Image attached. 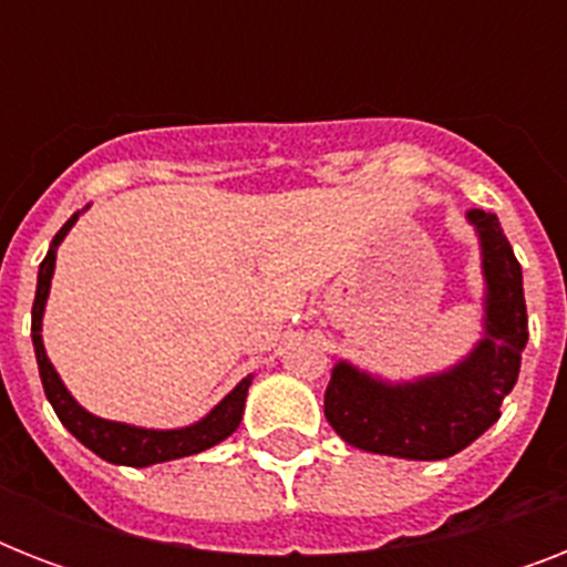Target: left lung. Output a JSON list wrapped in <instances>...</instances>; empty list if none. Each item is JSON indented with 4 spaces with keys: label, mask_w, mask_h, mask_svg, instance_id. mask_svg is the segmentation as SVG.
<instances>
[{
    "label": "left lung",
    "mask_w": 567,
    "mask_h": 567,
    "mask_svg": "<svg viewBox=\"0 0 567 567\" xmlns=\"http://www.w3.org/2000/svg\"><path fill=\"white\" fill-rule=\"evenodd\" d=\"M467 220L483 249V338L458 364L412 382H385L338 362L323 412L347 444L379 456L435 462L456 456L501 417L529 338L524 276L494 214L474 208Z\"/></svg>",
    "instance_id": "obj_1"
}]
</instances>
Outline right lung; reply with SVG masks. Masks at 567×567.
I'll use <instances>...</instances> for the list:
<instances>
[{
  "label": "right lung",
  "instance_id": "add662e5",
  "mask_svg": "<svg viewBox=\"0 0 567 567\" xmlns=\"http://www.w3.org/2000/svg\"><path fill=\"white\" fill-rule=\"evenodd\" d=\"M75 212L70 220L58 229V235L49 244L47 258L40 261L38 270V291H34V306H31V344H34V355H38V371L47 400L55 409L58 421L64 423L66 430L73 432L75 439L82 441L84 447L93 450L96 456L111 462V465H128V467H150L158 462H171V458L194 456L203 450L220 444L223 439H229L231 432L238 430L240 417H244V403H247V391L252 377L240 379L238 385L231 388L229 394L223 396L220 403L214 405L212 412L205 414L203 421L182 426V430H144V426H132V423H117L96 417L87 409L75 403L73 394L66 391L58 371L49 362L47 350H43V309H47L49 285H52V274H55V252L58 244L66 238V231L73 229V223L79 220Z\"/></svg>",
  "mask_w": 567,
  "mask_h": 567
}]
</instances>
